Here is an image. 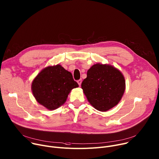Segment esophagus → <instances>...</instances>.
<instances>
[{
  "mask_svg": "<svg viewBox=\"0 0 159 159\" xmlns=\"http://www.w3.org/2000/svg\"><path fill=\"white\" fill-rule=\"evenodd\" d=\"M77 83H78V84L79 85V86H80V85H81V84H82V79H80V80H77Z\"/></svg>",
  "mask_w": 159,
  "mask_h": 159,
  "instance_id": "obj_1",
  "label": "esophagus"
}]
</instances>
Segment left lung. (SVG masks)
<instances>
[{"instance_id": "left-lung-1", "label": "left lung", "mask_w": 159, "mask_h": 159, "mask_svg": "<svg viewBox=\"0 0 159 159\" xmlns=\"http://www.w3.org/2000/svg\"><path fill=\"white\" fill-rule=\"evenodd\" d=\"M81 87L91 106L99 111L105 112L120 102L126 84L120 70L111 65L98 63L88 70Z\"/></svg>"}]
</instances>
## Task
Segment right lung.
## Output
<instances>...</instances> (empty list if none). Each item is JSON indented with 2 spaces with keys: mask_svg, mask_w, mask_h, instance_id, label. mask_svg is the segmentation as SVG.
Instances as JSON below:
<instances>
[{
  "mask_svg": "<svg viewBox=\"0 0 159 159\" xmlns=\"http://www.w3.org/2000/svg\"><path fill=\"white\" fill-rule=\"evenodd\" d=\"M78 87L72 74L57 64L41 70L32 82L31 90L39 104L48 110H55L62 106L71 90Z\"/></svg>",
  "mask_w": 159,
  "mask_h": 159,
  "instance_id": "obj_1",
  "label": "right lung"
}]
</instances>
